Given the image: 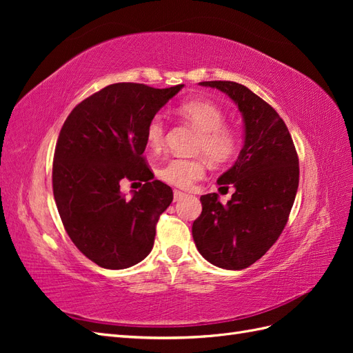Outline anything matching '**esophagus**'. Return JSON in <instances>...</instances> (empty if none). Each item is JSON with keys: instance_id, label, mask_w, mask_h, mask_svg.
Returning a JSON list of instances; mask_svg holds the SVG:
<instances>
[{"instance_id": "esophagus-1", "label": "esophagus", "mask_w": 353, "mask_h": 353, "mask_svg": "<svg viewBox=\"0 0 353 353\" xmlns=\"http://www.w3.org/2000/svg\"><path fill=\"white\" fill-rule=\"evenodd\" d=\"M184 197H185V194L183 193V191H179V190H175V191H174V200H175V201L183 200Z\"/></svg>"}]
</instances>
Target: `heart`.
<instances>
[{
	"instance_id": "heart-1",
	"label": "heart",
	"mask_w": 353,
	"mask_h": 353,
	"mask_svg": "<svg viewBox=\"0 0 353 353\" xmlns=\"http://www.w3.org/2000/svg\"><path fill=\"white\" fill-rule=\"evenodd\" d=\"M176 113L199 131L197 152L205 153L212 162L221 163L237 152L239 135L232 128L223 125L225 113L208 100L193 99L179 104ZM166 122L163 116H153L145 130V140L152 150L165 145ZM206 172L205 162L199 157H174L159 168L157 175L166 184L188 188Z\"/></svg>"
}]
</instances>
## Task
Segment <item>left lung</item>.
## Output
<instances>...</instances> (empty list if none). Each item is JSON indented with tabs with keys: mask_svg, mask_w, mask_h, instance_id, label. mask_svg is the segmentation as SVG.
I'll use <instances>...</instances> for the list:
<instances>
[{
	"mask_svg": "<svg viewBox=\"0 0 353 353\" xmlns=\"http://www.w3.org/2000/svg\"><path fill=\"white\" fill-rule=\"evenodd\" d=\"M203 87L225 92L244 121V145L237 162L218 178L236 193L225 206L216 193L200 197L201 215L193 223L200 254L223 270H244L271 249L283 232L299 187V157L284 121L248 87L206 81Z\"/></svg>",
	"mask_w": 353,
	"mask_h": 353,
	"instance_id": "8db88e82",
	"label": "left lung"
}]
</instances>
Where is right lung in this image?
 <instances>
[{
  "mask_svg": "<svg viewBox=\"0 0 353 353\" xmlns=\"http://www.w3.org/2000/svg\"><path fill=\"white\" fill-rule=\"evenodd\" d=\"M183 87L112 83L81 101L61 126L52 162L57 210L73 244L101 268H130L153 249L174 193L145 163V130ZM123 179L145 184L125 198Z\"/></svg>",
  "mask_w": 353,
  "mask_h": 353,
  "instance_id": "obj_1",
  "label": "right lung"
}]
</instances>
